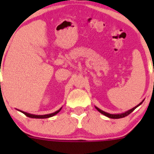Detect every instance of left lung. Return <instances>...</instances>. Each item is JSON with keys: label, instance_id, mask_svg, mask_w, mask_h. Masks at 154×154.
<instances>
[{"label": "left lung", "instance_id": "1", "mask_svg": "<svg viewBox=\"0 0 154 154\" xmlns=\"http://www.w3.org/2000/svg\"><path fill=\"white\" fill-rule=\"evenodd\" d=\"M143 101H144V100H142V101L141 102V103H139V104H138L137 106L133 107V109H130V110H128V111L125 112L121 113V114H109V113H107V112H104V111H103V110L97 108V106H95V108L97 109V111L100 112L101 113V114L104 115L105 116H106V117L109 118V119H122V118H124V117H125V116H128V115H130V113H131L133 111V110H135V109H136L138 106H140V105L142 104V102H143Z\"/></svg>", "mask_w": 154, "mask_h": 154}]
</instances>
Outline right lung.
Masks as SVG:
<instances>
[{
  "label": "right lung",
  "mask_w": 154,
  "mask_h": 154,
  "mask_svg": "<svg viewBox=\"0 0 154 154\" xmlns=\"http://www.w3.org/2000/svg\"><path fill=\"white\" fill-rule=\"evenodd\" d=\"M62 108H60V109L57 110V111H56L54 113H51V114H48V115H42V116H37V115H32V114H29V113H27V112H23V111H21V110H19L20 112H21L22 113H24V115H25L26 116H27V117L29 118H32V119H47V118H50V117H52V116H55V115H57V113L59 112L61 110Z\"/></svg>",
  "instance_id": "obj_1"
}]
</instances>
